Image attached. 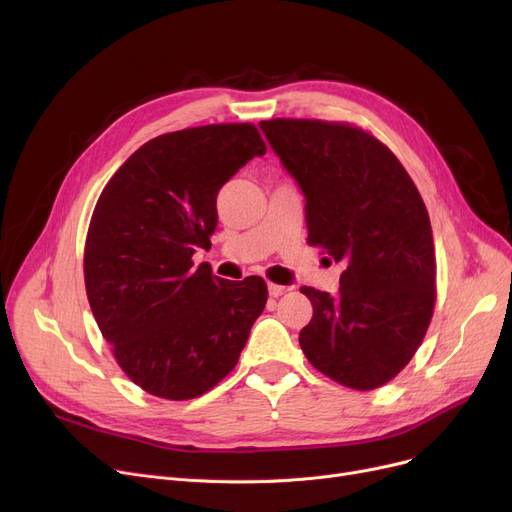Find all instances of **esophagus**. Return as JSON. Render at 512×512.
Instances as JSON below:
<instances>
[{
  "instance_id": "34e87169",
  "label": "esophagus",
  "mask_w": 512,
  "mask_h": 512,
  "mask_svg": "<svg viewBox=\"0 0 512 512\" xmlns=\"http://www.w3.org/2000/svg\"><path fill=\"white\" fill-rule=\"evenodd\" d=\"M270 288V297H282L284 293H288V291H291V288H288V286H282V284H270L268 286Z\"/></svg>"
}]
</instances>
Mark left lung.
Listing matches in <instances>:
<instances>
[{
  "instance_id": "obj_1",
  "label": "left lung",
  "mask_w": 512,
  "mask_h": 512,
  "mask_svg": "<svg viewBox=\"0 0 512 512\" xmlns=\"http://www.w3.org/2000/svg\"><path fill=\"white\" fill-rule=\"evenodd\" d=\"M265 138L305 194L307 244L343 261L337 295L314 305L299 345L349 389H379L422 343L435 307L431 221L412 177L372 133L337 121L272 119Z\"/></svg>"
}]
</instances>
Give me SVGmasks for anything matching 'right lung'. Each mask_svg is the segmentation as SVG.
<instances>
[{
	"label": "right lung",
	"mask_w": 512,
	"mask_h": 512,
	"mask_svg": "<svg viewBox=\"0 0 512 512\" xmlns=\"http://www.w3.org/2000/svg\"><path fill=\"white\" fill-rule=\"evenodd\" d=\"M265 142L251 123L163 133L104 186L85 238V291L121 370L146 393L184 402L228 376L268 301L259 276L194 268L217 226V192Z\"/></svg>",
	"instance_id": "obj_1"
}]
</instances>
